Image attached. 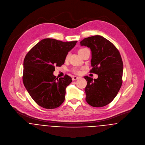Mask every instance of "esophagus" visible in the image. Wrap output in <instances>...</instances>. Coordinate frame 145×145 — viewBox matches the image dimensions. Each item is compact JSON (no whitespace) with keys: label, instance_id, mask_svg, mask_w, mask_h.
<instances>
[{"label":"esophagus","instance_id":"esophagus-1","mask_svg":"<svg viewBox=\"0 0 145 145\" xmlns=\"http://www.w3.org/2000/svg\"><path fill=\"white\" fill-rule=\"evenodd\" d=\"M79 77H77V76H73V77H72V80H78V79H79Z\"/></svg>","mask_w":145,"mask_h":145}]
</instances>
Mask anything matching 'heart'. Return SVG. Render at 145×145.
Listing matches in <instances>:
<instances>
[{
	"mask_svg": "<svg viewBox=\"0 0 145 145\" xmlns=\"http://www.w3.org/2000/svg\"><path fill=\"white\" fill-rule=\"evenodd\" d=\"M86 49H87L86 48H82V49H79L78 50V53L80 54V55L81 54V53L83 52L84 50H86ZM69 54L68 53L67 56H66V57H65V59L67 60V59H68V58H69ZM74 73H79V71L78 70V69H74Z\"/></svg>",
	"mask_w": 145,
	"mask_h": 145,
	"instance_id": "1",
	"label": "heart"
}]
</instances>
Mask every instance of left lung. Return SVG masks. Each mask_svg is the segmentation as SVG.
<instances>
[{"label": "left lung", "instance_id": "left-lung-1", "mask_svg": "<svg viewBox=\"0 0 145 145\" xmlns=\"http://www.w3.org/2000/svg\"><path fill=\"white\" fill-rule=\"evenodd\" d=\"M81 46L89 48L92 52L91 73L97 78L84 76L86 100L94 107H101L110 103L117 95L122 84L123 61L119 50L110 40L100 35L84 38Z\"/></svg>", "mask_w": 145, "mask_h": 145}]
</instances>
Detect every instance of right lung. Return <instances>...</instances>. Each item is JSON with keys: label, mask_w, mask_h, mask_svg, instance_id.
<instances>
[{"label": "right lung", "mask_w": 145, "mask_h": 145, "mask_svg": "<svg viewBox=\"0 0 145 145\" xmlns=\"http://www.w3.org/2000/svg\"><path fill=\"white\" fill-rule=\"evenodd\" d=\"M77 42L44 39L26 55L23 82L30 96L39 106L54 109L64 101L65 89L72 81V78L65 74L58 79L53 75V72L55 67L64 64L66 56Z\"/></svg>", "instance_id": "obj_1"}]
</instances>
